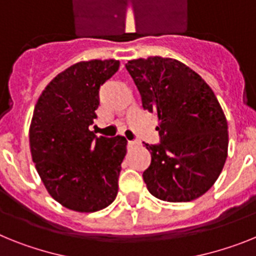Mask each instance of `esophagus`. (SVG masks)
I'll list each match as a JSON object with an SVG mask.
<instances>
[{"label": "esophagus", "mask_w": 256, "mask_h": 256, "mask_svg": "<svg viewBox=\"0 0 256 256\" xmlns=\"http://www.w3.org/2000/svg\"><path fill=\"white\" fill-rule=\"evenodd\" d=\"M136 144H138L136 140H128V146H136Z\"/></svg>", "instance_id": "34e87169"}]
</instances>
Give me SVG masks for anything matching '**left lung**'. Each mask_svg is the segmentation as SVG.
I'll list each match as a JSON object with an SVG mask.
<instances>
[{
    "mask_svg": "<svg viewBox=\"0 0 256 256\" xmlns=\"http://www.w3.org/2000/svg\"><path fill=\"white\" fill-rule=\"evenodd\" d=\"M144 110L160 120V143L146 144L152 161L143 172L157 198L188 202L210 190L228 152V125L214 91L190 66L152 56L126 64Z\"/></svg>",
    "mask_w": 256,
    "mask_h": 256,
    "instance_id": "8db88e82",
    "label": "left lung"
}]
</instances>
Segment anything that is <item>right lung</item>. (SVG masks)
<instances>
[{"instance_id": "right-lung-1", "label": "right lung", "mask_w": 256, "mask_h": 256, "mask_svg": "<svg viewBox=\"0 0 256 256\" xmlns=\"http://www.w3.org/2000/svg\"><path fill=\"white\" fill-rule=\"evenodd\" d=\"M118 66L110 59L66 68L42 91L33 110L32 160L51 197L70 210H102L118 192L128 140L90 131L100 103L99 88Z\"/></svg>"}]
</instances>
